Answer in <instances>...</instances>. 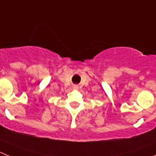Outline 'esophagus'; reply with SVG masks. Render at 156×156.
I'll use <instances>...</instances> for the list:
<instances>
[{
  "label": "esophagus",
  "instance_id": "esophagus-1",
  "mask_svg": "<svg viewBox=\"0 0 156 156\" xmlns=\"http://www.w3.org/2000/svg\"><path fill=\"white\" fill-rule=\"evenodd\" d=\"M73 89L74 90H77V89H78V87H77V86H73Z\"/></svg>",
  "mask_w": 156,
  "mask_h": 156
}]
</instances>
